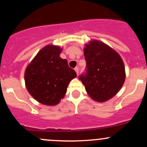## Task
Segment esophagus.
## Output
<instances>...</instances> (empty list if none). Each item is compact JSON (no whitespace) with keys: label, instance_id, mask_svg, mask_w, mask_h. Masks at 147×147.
<instances>
[{"label":"esophagus","instance_id":"obj_1","mask_svg":"<svg viewBox=\"0 0 147 147\" xmlns=\"http://www.w3.org/2000/svg\"><path fill=\"white\" fill-rule=\"evenodd\" d=\"M75 72H76L77 75H78V74H79V67H76L75 68Z\"/></svg>","mask_w":147,"mask_h":147}]
</instances>
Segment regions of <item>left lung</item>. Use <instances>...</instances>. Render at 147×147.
Listing matches in <instances>:
<instances>
[{"instance_id":"obj_1","label":"left lung","mask_w":147,"mask_h":147,"mask_svg":"<svg viewBox=\"0 0 147 147\" xmlns=\"http://www.w3.org/2000/svg\"><path fill=\"white\" fill-rule=\"evenodd\" d=\"M86 69L79 76L89 95L97 102L113 97L125 80V68L119 55L99 40H92L84 49Z\"/></svg>"}]
</instances>
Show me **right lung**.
<instances>
[{"mask_svg": "<svg viewBox=\"0 0 147 147\" xmlns=\"http://www.w3.org/2000/svg\"><path fill=\"white\" fill-rule=\"evenodd\" d=\"M61 51L59 46H45L26 69L28 91L43 105L58 104L64 97L69 82L77 76L75 71L68 66L67 60L60 57Z\"/></svg>", "mask_w": 147, "mask_h": 147, "instance_id": "1", "label": "right lung"}]
</instances>
